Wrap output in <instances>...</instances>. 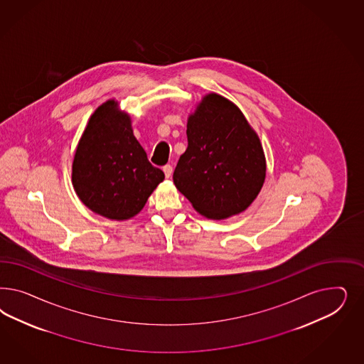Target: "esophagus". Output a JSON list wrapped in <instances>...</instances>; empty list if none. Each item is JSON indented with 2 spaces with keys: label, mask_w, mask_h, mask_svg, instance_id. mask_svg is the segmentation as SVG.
I'll return each mask as SVG.
<instances>
[{
  "label": "esophagus",
  "mask_w": 364,
  "mask_h": 364,
  "mask_svg": "<svg viewBox=\"0 0 364 364\" xmlns=\"http://www.w3.org/2000/svg\"><path fill=\"white\" fill-rule=\"evenodd\" d=\"M163 171H164V175H166V177H171L173 168H172L171 164H166V166H163Z\"/></svg>",
  "instance_id": "obj_1"
}]
</instances>
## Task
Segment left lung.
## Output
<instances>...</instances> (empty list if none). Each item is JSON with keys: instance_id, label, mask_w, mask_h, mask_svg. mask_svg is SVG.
<instances>
[{"instance_id": "obj_1", "label": "left lung", "mask_w": 364, "mask_h": 364, "mask_svg": "<svg viewBox=\"0 0 364 364\" xmlns=\"http://www.w3.org/2000/svg\"><path fill=\"white\" fill-rule=\"evenodd\" d=\"M188 148L173 183L198 213L225 219L245 210L265 178L263 148L240 109L216 93L188 119Z\"/></svg>"}]
</instances>
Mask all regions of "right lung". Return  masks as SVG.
Wrapping results in <instances>:
<instances>
[{
	"label": "right lung",
	"mask_w": 364,
	"mask_h": 364,
	"mask_svg": "<svg viewBox=\"0 0 364 364\" xmlns=\"http://www.w3.org/2000/svg\"><path fill=\"white\" fill-rule=\"evenodd\" d=\"M108 101L93 113L73 160L72 181L89 210L113 220L143 210L164 172L152 166L133 136L131 119Z\"/></svg>",
	"instance_id": "right-lung-1"
}]
</instances>
